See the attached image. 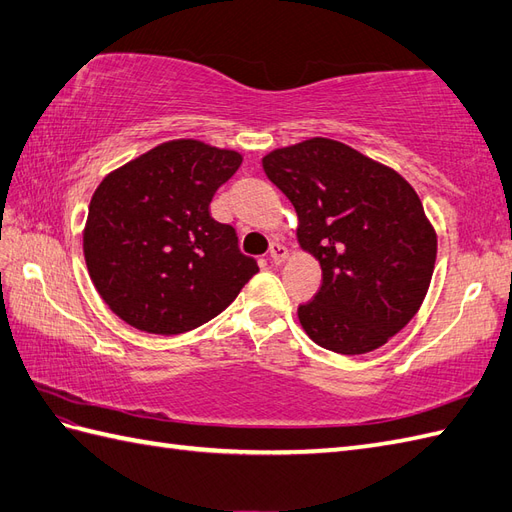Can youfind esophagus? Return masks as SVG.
<instances>
[{
  "mask_svg": "<svg viewBox=\"0 0 512 512\" xmlns=\"http://www.w3.org/2000/svg\"><path fill=\"white\" fill-rule=\"evenodd\" d=\"M286 256H289V252H286L284 245L271 243V247H269V258H271L273 265H282L284 260H286Z\"/></svg>",
  "mask_w": 512,
  "mask_h": 512,
  "instance_id": "34e87169",
  "label": "esophagus"
}]
</instances>
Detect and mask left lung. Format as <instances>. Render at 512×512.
Instances as JSON below:
<instances>
[{"instance_id":"1","label":"left lung","mask_w":512,"mask_h":512,"mask_svg":"<svg viewBox=\"0 0 512 512\" xmlns=\"http://www.w3.org/2000/svg\"><path fill=\"white\" fill-rule=\"evenodd\" d=\"M297 213V241L321 265V289L297 317L317 345L367 354L415 317L428 293L436 234L400 173L332 139L263 158Z\"/></svg>"}]
</instances>
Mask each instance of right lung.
<instances>
[{"mask_svg":"<svg viewBox=\"0 0 512 512\" xmlns=\"http://www.w3.org/2000/svg\"><path fill=\"white\" fill-rule=\"evenodd\" d=\"M241 154L202 141L162 143L108 173L93 193L84 258L119 319L149 334H182L226 310L258 273L210 202Z\"/></svg>","mask_w":512,"mask_h":512,"instance_id":"right-lung-1","label":"right lung"}]
</instances>
